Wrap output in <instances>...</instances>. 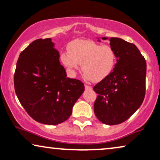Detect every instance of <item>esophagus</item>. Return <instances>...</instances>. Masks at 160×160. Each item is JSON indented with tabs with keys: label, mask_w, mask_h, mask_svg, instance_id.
I'll return each instance as SVG.
<instances>
[{
	"label": "esophagus",
	"mask_w": 160,
	"mask_h": 160,
	"mask_svg": "<svg viewBox=\"0 0 160 160\" xmlns=\"http://www.w3.org/2000/svg\"><path fill=\"white\" fill-rule=\"evenodd\" d=\"M85 89H89V90H92V87H90V86H89V85L85 84Z\"/></svg>",
	"instance_id": "esophagus-1"
}]
</instances>
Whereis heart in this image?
<instances>
[{
	"instance_id": "obj_1",
	"label": "heart",
	"mask_w": 160,
	"mask_h": 160,
	"mask_svg": "<svg viewBox=\"0 0 160 160\" xmlns=\"http://www.w3.org/2000/svg\"><path fill=\"white\" fill-rule=\"evenodd\" d=\"M61 60L71 72L82 68L87 80L99 82L111 73L117 62V54L109 45H101L89 40H77L69 46V52H63Z\"/></svg>"
}]
</instances>
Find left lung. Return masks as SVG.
I'll use <instances>...</instances> for the list:
<instances>
[{
  "label": "left lung",
  "instance_id": "8db88e82",
  "mask_svg": "<svg viewBox=\"0 0 160 160\" xmlns=\"http://www.w3.org/2000/svg\"><path fill=\"white\" fill-rule=\"evenodd\" d=\"M109 41L117 54V63L110 75L93 87L98 95L94 111L103 124L115 125L128 119L143 101L146 62L133 43L119 38Z\"/></svg>",
  "mask_w": 160,
  "mask_h": 160
}]
</instances>
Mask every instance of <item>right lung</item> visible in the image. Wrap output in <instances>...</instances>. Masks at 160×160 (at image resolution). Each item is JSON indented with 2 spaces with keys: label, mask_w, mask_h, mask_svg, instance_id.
Returning a JSON list of instances; mask_svg holds the SVG:
<instances>
[{
  "label": "right lung",
  "mask_w": 160,
  "mask_h": 160,
  "mask_svg": "<svg viewBox=\"0 0 160 160\" xmlns=\"http://www.w3.org/2000/svg\"><path fill=\"white\" fill-rule=\"evenodd\" d=\"M51 38L37 39L19 54L14 76L22 106L36 122L56 125L66 121L84 90L81 81L67 77Z\"/></svg>",
  "instance_id": "1"
}]
</instances>
